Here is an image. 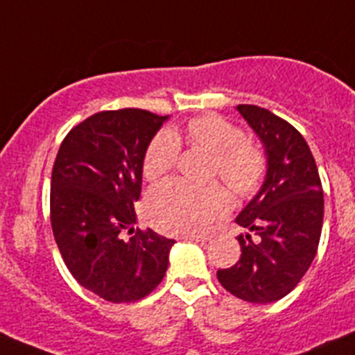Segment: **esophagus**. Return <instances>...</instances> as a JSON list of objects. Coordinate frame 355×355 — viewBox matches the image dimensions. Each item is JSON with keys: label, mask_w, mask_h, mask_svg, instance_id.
Wrapping results in <instances>:
<instances>
[{"label": "esophagus", "mask_w": 355, "mask_h": 355, "mask_svg": "<svg viewBox=\"0 0 355 355\" xmlns=\"http://www.w3.org/2000/svg\"><path fill=\"white\" fill-rule=\"evenodd\" d=\"M187 241H195V242H200V244H205V242H211L212 237L209 235H187Z\"/></svg>", "instance_id": "obj_1"}]
</instances>
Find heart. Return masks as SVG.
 Listing matches in <instances>:
<instances>
[{"mask_svg": "<svg viewBox=\"0 0 355 355\" xmlns=\"http://www.w3.org/2000/svg\"><path fill=\"white\" fill-rule=\"evenodd\" d=\"M191 146L212 157L211 175L239 197H249L261 187L266 174L265 155L245 139L244 130L219 114L191 118L184 127ZM181 151V134L160 130L148 144L143 158L146 181H158L174 168ZM230 211V197L218 184L193 188L167 181L148 193L144 212L153 226L165 234H202Z\"/></svg>", "mask_w": 355, "mask_h": 355, "instance_id": "obj_1", "label": "heart"}]
</instances>
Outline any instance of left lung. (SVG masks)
I'll use <instances>...</instances> for the list:
<instances>
[{"instance_id":"1","label":"left lung","mask_w":355,"mask_h":355,"mask_svg":"<svg viewBox=\"0 0 355 355\" xmlns=\"http://www.w3.org/2000/svg\"><path fill=\"white\" fill-rule=\"evenodd\" d=\"M266 153L261 190L237 216L251 234L239 235L241 259L218 270V281L237 298L270 303L296 288L319 248L324 197L319 171L302 134L265 107L239 104Z\"/></svg>"}]
</instances>
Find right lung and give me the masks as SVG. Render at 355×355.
<instances>
[{
	"instance_id": "obj_1",
	"label": "right lung",
	"mask_w": 355,
	"mask_h": 355,
	"mask_svg": "<svg viewBox=\"0 0 355 355\" xmlns=\"http://www.w3.org/2000/svg\"><path fill=\"white\" fill-rule=\"evenodd\" d=\"M165 120L137 107L99 111L67 132L53 164L57 248L78 284L106 302H137L167 272L174 241L150 228L134 230L144 151Z\"/></svg>"
}]
</instances>
